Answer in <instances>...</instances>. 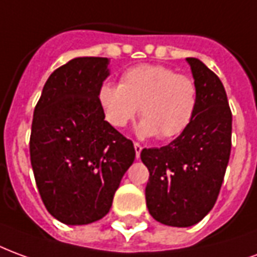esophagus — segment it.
I'll use <instances>...</instances> for the list:
<instances>
[{
	"label": "esophagus",
	"mask_w": 257,
	"mask_h": 257,
	"mask_svg": "<svg viewBox=\"0 0 257 257\" xmlns=\"http://www.w3.org/2000/svg\"><path fill=\"white\" fill-rule=\"evenodd\" d=\"M134 149H136V157L137 159H140V156H141L142 147L138 144V142H134Z\"/></svg>",
	"instance_id": "1"
}]
</instances>
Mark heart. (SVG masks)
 Returning <instances> with one entry per match:
<instances>
[{
  "mask_svg": "<svg viewBox=\"0 0 257 257\" xmlns=\"http://www.w3.org/2000/svg\"><path fill=\"white\" fill-rule=\"evenodd\" d=\"M98 102L110 126L124 127L140 109V136L171 140L192 123L197 112L198 87L193 78L172 68L141 64L126 69L119 86L102 83Z\"/></svg>",
  "mask_w": 257,
  "mask_h": 257,
  "instance_id": "heart-1",
  "label": "heart"
}]
</instances>
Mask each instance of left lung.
Segmentation results:
<instances>
[{
	"instance_id": "8db88e82",
	"label": "left lung",
	"mask_w": 257,
	"mask_h": 257,
	"mask_svg": "<svg viewBox=\"0 0 257 257\" xmlns=\"http://www.w3.org/2000/svg\"><path fill=\"white\" fill-rule=\"evenodd\" d=\"M198 87L197 112L181 136L162 148L142 149L149 170L147 205L157 222L198 223L218 200L231 151V110L218 75L189 57Z\"/></svg>"
}]
</instances>
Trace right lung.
Segmentation results:
<instances>
[{
	"label": "right lung",
	"mask_w": 257,
	"mask_h": 257,
	"mask_svg": "<svg viewBox=\"0 0 257 257\" xmlns=\"http://www.w3.org/2000/svg\"><path fill=\"white\" fill-rule=\"evenodd\" d=\"M105 57H76L52 72L34 109L30 159L52 216L89 224L109 212L134 159L133 141L104 120L98 89Z\"/></svg>",
	"instance_id": "add662e5"
}]
</instances>
